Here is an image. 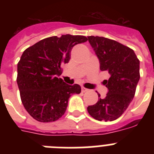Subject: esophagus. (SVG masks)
<instances>
[{"label":"esophagus","instance_id":"1","mask_svg":"<svg viewBox=\"0 0 154 154\" xmlns=\"http://www.w3.org/2000/svg\"><path fill=\"white\" fill-rule=\"evenodd\" d=\"M89 89L85 88V87H82V92H88Z\"/></svg>","mask_w":154,"mask_h":154}]
</instances>
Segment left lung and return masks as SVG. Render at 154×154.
<instances>
[{
  "instance_id": "8db88e82",
  "label": "left lung",
  "mask_w": 154,
  "mask_h": 154,
  "mask_svg": "<svg viewBox=\"0 0 154 154\" xmlns=\"http://www.w3.org/2000/svg\"><path fill=\"white\" fill-rule=\"evenodd\" d=\"M89 42L100 63V70L110 75L103 83L108 88L104 99L87 107L89 115L99 121H113L128 108L135 96L140 75V61L133 49L104 37L89 36Z\"/></svg>"
}]
</instances>
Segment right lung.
Returning <instances> with one entry per match:
<instances>
[{"instance_id": "1", "label": "right lung", "mask_w": 154, "mask_h": 154, "mask_svg": "<svg viewBox=\"0 0 154 154\" xmlns=\"http://www.w3.org/2000/svg\"><path fill=\"white\" fill-rule=\"evenodd\" d=\"M87 40L82 35L52 36L23 52L17 63V83L23 106L37 121H56L66 111L71 95L81 92L79 85H68L58 76L62 65L70 60L73 46Z\"/></svg>"}]
</instances>
